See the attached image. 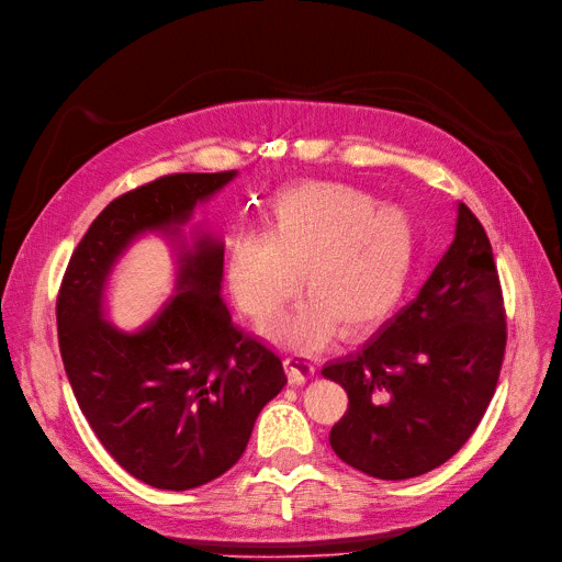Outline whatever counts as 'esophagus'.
<instances>
[{
  "label": "esophagus",
  "instance_id": "34e87169",
  "mask_svg": "<svg viewBox=\"0 0 562 562\" xmlns=\"http://www.w3.org/2000/svg\"><path fill=\"white\" fill-rule=\"evenodd\" d=\"M284 372L292 384H305L310 378L315 375V361L305 357H286L284 359Z\"/></svg>",
  "mask_w": 562,
  "mask_h": 562
}]
</instances>
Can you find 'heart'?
I'll use <instances>...</instances> for the list:
<instances>
[{"mask_svg":"<svg viewBox=\"0 0 562 562\" xmlns=\"http://www.w3.org/2000/svg\"><path fill=\"white\" fill-rule=\"evenodd\" d=\"M412 217L345 182H303L270 199L263 236L228 247L226 282L240 313L268 322L294 294L299 270L310 299L270 336L319 345L336 326L359 334L398 305L414 261Z\"/></svg>","mask_w":562,"mask_h":562,"instance_id":"b5f03b06","label":"heart"}]
</instances>
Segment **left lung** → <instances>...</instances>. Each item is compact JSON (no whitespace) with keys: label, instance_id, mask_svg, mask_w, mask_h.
I'll list each match as a JSON object with an SVG mask.
<instances>
[{"label":"left lung","instance_id":"8db88e82","mask_svg":"<svg viewBox=\"0 0 562 562\" xmlns=\"http://www.w3.org/2000/svg\"><path fill=\"white\" fill-rule=\"evenodd\" d=\"M507 345L501 276L482 222L459 205L456 238L417 299L357 355L322 368L347 391L328 442L375 480L447 463L480 426Z\"/></svg>","mask_w":562,"mask_h":562}]
</instances>
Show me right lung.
I'll return each mask as SVG.
<instances>
[{
    "mask_svg": "<svg viewBox=\"0 0 562 562\" xmlns=\"http://www.w3.org/2000/svg\"><path fill=\"white\" fill-rule=\"evenodd\" d=\"M234 176L171 173L113 199L57 292L59 351L82 414L122 470L164 491L203 486L238 463L259 412L286 384L282 361L228 315L220 240L182 259L180 294L138 334L101 317L103 282L134 236L182 224Z\"/></svg>",
    "mask_w": 562,
    "mask_h": 562,
    "instance_id": "obj_1",
    "label": "right lung"
}]
</instances>
